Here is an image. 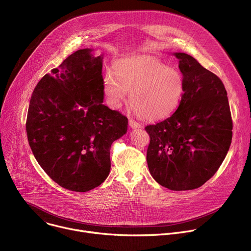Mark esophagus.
<instances>
[{"instance_id":"esophagus-1","label":"esophagus","mask_w":251,"mask_h":251,"mask_svg":"<svg viewBox=\"0 0 251 251\" xmlns=\"http://www.w3.org/2000/svg\"><path fill=\"white\" fill-rule=\"evenodd\" d=\"M129 125H130L131 128H134V129H136V128H141V127H142V125H141L139 122H137V121H135V120H133V119H130V120H129Z\"/></svg>"}]
</instances>
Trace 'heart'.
<instances>
[{
    "instance_id": "b5f03b06",
    "label": "heart",
    "mask_w": 251,
    "mask_h": 251,
    "mask_svg": "<svg viewBox=\"0 0 251 251\" xmlns=\"http://www.w3.org/2000/svg\"><path fill=\"white\" fill-rule=\"evenodd\" d=\"M114 71H107L103 77V94L113 109L119 108L130 93V105L138 116L158 120L172 115L184 97L181 73L151 57L120 59Z\"/></svg>"
}]
</instances>
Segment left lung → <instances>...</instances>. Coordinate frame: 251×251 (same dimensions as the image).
Segmentation results:
<instances>
[{"mask_svg": "<svg viewBox=\"0 0 251 251\" xmlns=\"http://www.w3.org/2000/svg\"><path fill=\"white\" fill-rule=\"evenodd\" d=\"M185 80L184 97L169 118L145 129L147 162L153 179L175 191L202 186L219 170L229 149L232 120L218 75L185 53H175Z\"/></svg>", "mask_w": 251, "mask_h": 251, "instance_id": "1", "label": "left lung"}]
</instances>
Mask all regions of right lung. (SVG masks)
Here are the masks:
<instances>
[{
  "label": "right lung",
  "mask_w": 251,
  "mask_h": 251,
  "mask_svg": "<svg viewBox=\"0 0 251 251\" xmlns=\"http://www.w3.org/2000/svg\"><path fill=\"white\" fill-rule=\"evenodd\" d=\"M102 59L89 48L75 51L39 80L29 102L33 155L71 191H90L107 178L111 145L127 132V117L102 104Z\"/></svg>",
  "instance_id": "add662e5"
}]
</instances>
